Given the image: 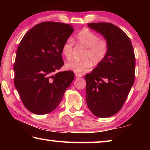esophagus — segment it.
Segmentation results:
<instances>
[{
	"label": "esophagus",
	"mask_w": 150,
	"mask_h": 150,
	"mask_svg": "<svg viewBox=\"0 0 150 150\" xmlns=\"http://www.w3.org/2000/svg\"><path fill=\"white\" fill-rule=\"evenodd\" d=\"M75 76L77 77H83V75L81 73H75Z\"/></svg>",
	"instance_id": "obj_1"
}]
</instances>
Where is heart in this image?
Listing matches in <instances>:
<instances>
[{
    "instance_id": "heart-1",
    "label": "heart",
    "mask_w": 150,
    "mask_h": 150,
    "mask_svg": "<svg viewBox=\"0 0 150 150\" xmlns=\"http://www.w3.org/2000/svg\"><path fill=\"white\" fill-rule=\"evenodd\" d=\"M74 42L77 45L86 48L83 55L84 60L71 61L65 64V68L76 73L88 72L95 65L102 63L108 54L109 45L105 38H99L98 35L88 29H83L79 32L73 38V42L68 40L62 47V54L67 60L72 57Z\"/></svg>"
}]
</instances>
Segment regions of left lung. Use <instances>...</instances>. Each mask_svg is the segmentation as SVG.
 I'll use <instances>...</instances> for the list:
<instances>
[{
	"label": "left lung",
	"mask_w": 150,
	"mask_h": 150,
	"mask_svg": "<svg viewBox=\"0 0 150 150\" xmlns=\"http://www.w3.org/2000/svg\"><path fill=\"white\" fill-rule=\"evenodd\" d=\"M88 26L102 34L109 45L108 54L89 74L85 76L86 101L94 115L107 118L122 107L135 78V55L129 37L108 22Z\"/></svg>",
	"instance_id": "8db88e82"
}]
</instances>
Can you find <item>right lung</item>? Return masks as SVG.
<instances>
[{
  "mask_svg": "<svg viewBox=\"0 0 150 150\" xmlns=\"http://www.w3.org/2000/svg\"><path fill=\"white\" fill-rule=\"evenodd\" d=\"M73 30L71 24L44 22L20 42L14 83L24 106L32 113L45 115L55 110L74 79L71 71H57L64 65L62 47Z\"/></svg>",
  "mask_w": 150,
  "mask_h": 150,
  "instance_id": "1",
  "label": "right lung"
}]
</instances>
